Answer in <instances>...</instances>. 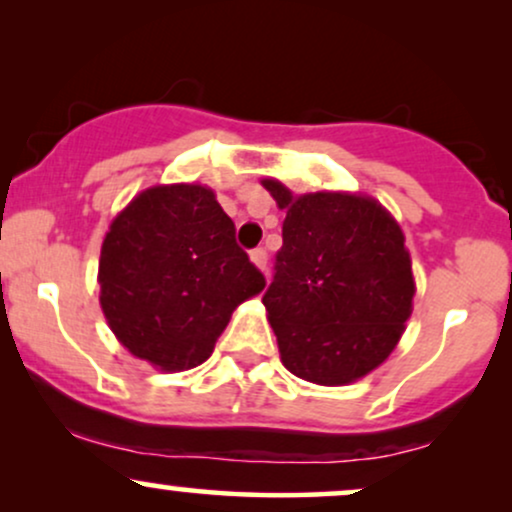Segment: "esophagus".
I'll list each match as a JSON object with an SVG mask.
<instances>
[{
    "label": "esophagus",
    "instance_id": "esophagus-1",
    "mask_svg": "<svg viewBox=\"0 0 512 512\" xmlns=\"http://www.w3.org/2000/svg\"><path fill=\"white\" fill-rule=\"evenodd\" d=\"M250 260L255 262V267L264 269V267H267V250H264V248H255V250L250 252Z\"/></svg>",
    "mask_w": 512,
    "mask_h": 512
}]
</instances>
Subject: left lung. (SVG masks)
Masks as SVG:
<instances>
[{"label":"left lung","instance_id":"1","mask_svg":"<svg viewBox=\"0 0 512 512\" xmlns=\"http://www.w3.org/2000/svg\"><path fill=\"white\" fill-rule=\"evenodd\" d=\"M286 209L274 281L264 291L281 363L317 385H349L392 354L414 301L404 233L373 197H293L262 180Z\"/></svg>","mask_w":512,"mask_h":512}]
</instances>
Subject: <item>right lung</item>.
<instances>
[{
	"mask_svg": "<svg viewBox=\"0 0 512 512\" xmlns=\"http://www.w3.org/2000/svg\"><path fill=\"white\" fill-rule=\"evenodd\" d=\"M101 308L132 356L166 373L204 363L233 310L264 289L236 226L204 185L139 192L105 233Z\"/></svg>",
	"mask_w": 512,
	"mask_h": 512,
	"instance_id": "right-lung-1",
	"label": "right lung"
}]
</instances>
